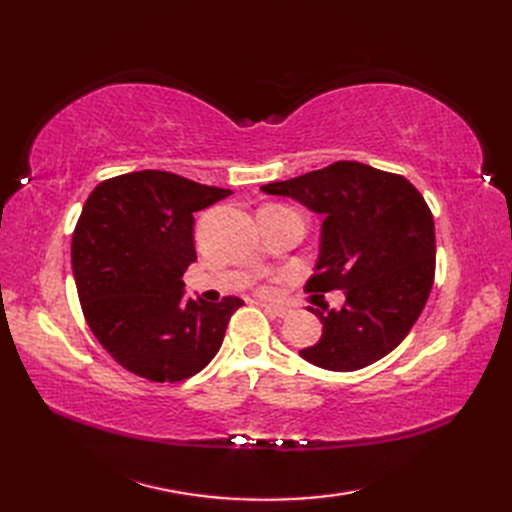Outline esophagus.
<instances>
[{
	"label": "esophagus",
	"instance_id": "obj_1",
	"mask_svg": "<svg viewBox=\"0 0 512 512\" xmlns=\"http://www.w3.org/2000/svg\"><path fill=\"white\" fill-rule=\"evenodd\" d=\"M262 307H265V312L271 314V316H277V318H284L290 314V309L284 307V305H275V303H262Z\"/></svg>",
	"mask_w": 512,
	"mask_h": 512
}]
</instances>
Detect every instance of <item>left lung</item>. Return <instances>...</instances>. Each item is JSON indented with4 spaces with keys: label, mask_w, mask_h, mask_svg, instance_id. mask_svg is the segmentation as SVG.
Segmentation results:
<instances>
[{
    "label": "left lung",
    "mask_w": 512,
    "mask_h": 512,
    "mask_svg": "<svg viewBox=\"0 0 512 512\" xmlns=\"http://www.w3.org/2000/svg\"><path fill=\"white\" fill-rule=\"evenodd\" d=\"M322 215L316 275L309 292L344 290L339 309H314L322 322L305 361L354 371L395 350L421 316L436 271L433 215L401 175L361 162H335L260 188Z\"/></svg>",
    "instance_id": "obj_1"
}]
</instances>
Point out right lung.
<instances>
[{
    "label": "right lung",
    "instance_id": "add662e5",
    "mask_svg": "<svg viewBox=\"0 0 512 512\" xmlns=\"http://www.w3.org/2000/svg\"><path fill=\"white\" fill-rule=\"evenodd\" d=\"M232 194L164 170L106 179L72 235V273L91 333L132 374L179 382L218 354L239 297H185L194 213Z\"/></svg>",
    "mask_w": 512,
    "mask_h": 512
}]
</instances>
